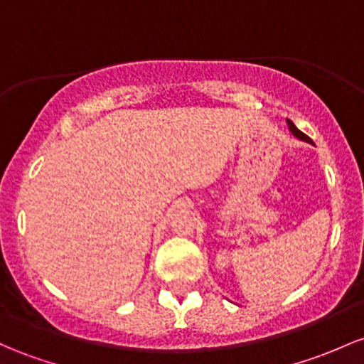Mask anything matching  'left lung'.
Returning a JSON list of instances; mask_svg holds the SVG:
<instances>
[{"label": "left lung", "mask_w": 364, "mask_h": 364, "mask_svg": "<svg viewBox=\"0 0 364 364\" xmlns=\"http://www.w3.org/2000/svg\"><path fill=\"white\" fill-rule=\"evenodd\" d=\"M287 124H289V131H290V133L294 134L295 138H297V139H302V141H306V143H313V141H311V138H309V136H306V134L302 133V131H299L297 127H295V124H294L292 121H289V119H287Z\"/></svg>", "instance_id": "obj_1"}]
</instances>
